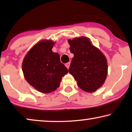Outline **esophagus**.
Listing matches in <instances>:
<instances>
[{"instance_id": "1", "label": "esophagus", "mask_w": 132, "mask_h": 132, "mask_svg": "<svg viewBox=\"0 0 132 132\" xmlns=\"http://www.w3.org/2000/svg\"><path fill=\"white\" fill-rule=\"evenodd\" d=\"M70 62H68V63H66L65 64V65L66 66V67L68 68H69V67H70Z\"/></svg>"}]
</instances>
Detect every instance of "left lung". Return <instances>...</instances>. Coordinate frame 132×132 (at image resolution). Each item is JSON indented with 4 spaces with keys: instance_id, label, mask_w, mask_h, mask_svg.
Returning <instances> with one entry per match:
<instances>
[{
    "instance_id": "8db88e82",
    "label": "left lung",
    "mask_w": 132,
    "mask_h": 132,
    "mask_svg": "<svg viewBox=\"0 0 132 132\" xmlns=\"http://www.w3.org/2000/svg\"><path fill=\"white\" fill-rule=\"evenodd\" d=\"M70 52L74 54L68 71L84 91L93 93L104 84L108 64L103 54L86 37L68 39Z\"/></svg>"
}]
</instances>
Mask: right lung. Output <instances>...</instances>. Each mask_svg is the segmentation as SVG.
<instances>
[{"instance_id": "obj_1", "label": "right lung", "mask_w": 132, "mask_h": 132, "mask_svg": "<svg viewBox=\"0 0 132 132\" xmlns=\"http://www.w3.org/2000/svg\"><path fill=\"white\" fill-rule=\"evenodd\" d=\"M52 41H40L27 53L23 61L24 78L30 85L43 93H50L59 86L68 69L61 62L57 53L52 52Z\"/></svg>"}]
</instances>
